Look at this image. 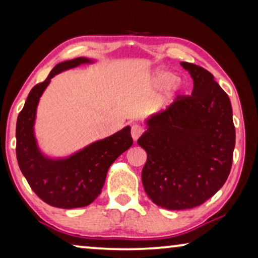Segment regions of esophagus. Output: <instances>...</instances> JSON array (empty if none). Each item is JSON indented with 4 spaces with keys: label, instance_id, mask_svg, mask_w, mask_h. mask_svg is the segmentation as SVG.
<instances>
[{
    "label": "esophagus",
    "instance_id": "34e87169",
    "mask_svg": "<svg viewBox=\"0 0 258 258\" xmlns=\"http://www.w3.org/2000/svg\"><path fill=\"white\" fill-rule=\"evenodd\" d=\"M143 133H144V127H143V126H140V125H138V124L132 125V128H131V134H132V138H133L134 140H137L138 138H139Z\"/></svg>",
    "mask_w": 258,
    "mask_h": 258
}]
</instances>
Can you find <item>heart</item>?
Wrapping results in <instances>:
<instances>
[{"instance_id": "heart-1", "label": "heart", "mask_w": 258, "mask_h": 258, "mask_svg": "<svg viewBox=\"0 0 258 258\" xmlns=\"http://www.w3.org/2000/svg\"><path fill=\"white\" fill-rule=\"evenodd\" d=\"M154 85L159 89L167 88L168 97H172L174 93L179 92L181 90V82L179 78H175V76L167 71H158L154 75L153 78Z\"/></svg>"}]
</instances>
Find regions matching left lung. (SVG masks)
Wrapping results in <instances>:
<instances>
[{
	"instance_id": "8db88e82",
	"label": "left lung",
	"mask_w": 258,
	"mask_h": 258,
	"mask_svg": "<svg viewBox=\"0 0 258 258\" xmlns=\"http://www.w3.org/2000/svg\"><path fill=\"white\" fill-rule=\"evenodd\" d=\"M194 82L190 96L176 99L147 121L138 145L147 153L144 189L155 205L170 210L202 205L229 175L235 147L233 110L214 76L182 61Z\"/></svg>"
}]
</instances>
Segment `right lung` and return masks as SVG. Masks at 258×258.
<instances>
[{"instance_id": "obj_1", "label": "right lung", "mask_w": 258, "mask_h": 258, "mask_svg": "<svg viewBox=\"0 0 258 258\" xmlns=\"http://www.w3.org/2000/svg\"><path fill=\"white\" fill-rule=\"evenodd\" d=\"M90 61L78 57L57 64L44 82L31 89L17 117L16 157L21 172L36 195L57 208H79L92 203L100 194L110 166L133 144L127 126L63 160L48 159L38 151L34 122L39 97L53 76Z\"/></svg>"}]
</instances>
